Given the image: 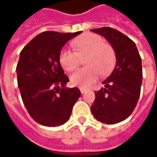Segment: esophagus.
Instances as JSON below:
<instances>
[{"label": "esophagus", "mask_w": 157, "mask_h": 157, "mask_svg": "<svg viewBox=\"0 0 157 157\" xmlns=\"http://www.w3.org/2000/svg\"><path fill=\"white\" fill-rule=\"evenodd\" d=\"M80 92H81V94H85L86 92H87V89L86 88H80Z\"/></svg>", "instance_id": "obj_1"}]
</instances>
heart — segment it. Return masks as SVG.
I'll list each match as a JSON object with an SVG mask.
<instances>
[{
    "label": "heart",
    "mask_w": 157,
    "mask_h": 157,
    "mask_svg": "<svg viewBox=\"0 0 157 157\" xmlns=\"http://www.w3.org/2000/svg\"><path fill=\"white\" fill-rule=\"evenodd\" d=\"M75 51L63 48L59 54L61 66L67 71L75 70L79 63L78 56L87 53L85 63L88 66L78 69L71 76L72 85L79 87H88L98 79L101 73H108L115 63V52L110 45L104 42L98 34L86 33L72 41Z\"/></svg>",
    "instance_id": "obj_1"
}]
</instances>
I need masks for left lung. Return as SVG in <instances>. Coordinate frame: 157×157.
Segmentation results:
<instances>
[{
	"mask_svg": "<svg viewBox=\"0 0 157 157\" xmlns=\"http://www.w3.org/2000/svg\"><path fill=\"white\" fill-rule=\"evenodd\" d=\"M103 36L113 48L117 63L112 73L95 92L92 114L101 123L114 124L126 119L137 105L142 82L141 58L135 43L119 31L110 27L91 30Z\"/></svg>",
	"mask_w": 157,
	"mask_h": 157,
	"instance_id": "left-lung-1",
	"label": "left lung"
}]
</instances>
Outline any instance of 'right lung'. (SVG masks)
Returning a JSON list of instances; mask_svg holds the SVG:
<instances>
[{"mask_svg": "<svg viewBox=\"0 0 157 157\" xmlns=\"http://www.w3.org/2000/svg\"><path fill=\"white\" fill-rule=\"evenodd\" d=\"M81 33L44 32L20 53L17 74L21 97L33 119L42 125L66 123L81 95L78 88L65 87L69 78L59 62L62 48Z\"/></svg>", "mask_w": 157, "mask_h": 157, "instance_id": "1", "label": "right lung"}]
</instances>
